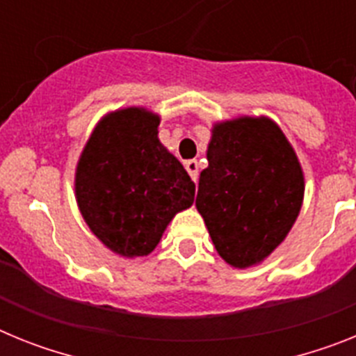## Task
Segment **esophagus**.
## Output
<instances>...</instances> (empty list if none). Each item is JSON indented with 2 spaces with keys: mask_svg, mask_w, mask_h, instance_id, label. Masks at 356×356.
<instances>
[{
  "mask_svg": "<svg viewBox=\"0 0 356 356\" xmlns=\"http://www.w3.org/2000/svg\"><path fill=\"white\" fill-rule=\"evenodd\" d=\"M185 169H187L188 176L194 180V184H197V175H200V171H197L196 160H187V162H185Z\"/></svg>",
  "mask_w": 356,
  "mask_h": 356,
  "instance_id": "1",
  "label": "esophagus"
}]
</instances>
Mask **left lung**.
Segmentation results:
<instances>
[{
	"label": "left lung",
	"instance_id": "1",
	"mask_svg": "<svg viewBox=\"0 0 356 356\" xmlns=\"http://www.w3.org/2000/svg\"><path fill=\"white\" fill-rule=\"evenodd\" d=\"M200 175L196 209L213 246L246 269L285 241L301 210L305 178L291 143L269 118L216 122Z\"/></svg>",
	"mask_w": 356,
	"mask_h": 356
}]
</instances>
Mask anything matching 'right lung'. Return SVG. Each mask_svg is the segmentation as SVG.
<instances>
[{"instance_id": "right-lung-1", "label": "right lung", "mask_w": 356, "mask_h": 356, "mask_svg": "<svg viewBox=\"0 0 356 356\" xmlns=\"http://www.w3.org/2000/svg\"><path fill=\"white\" fill-rule=\"evenodd\" d=\"M160 118L128 106L97 122L74 176L76 203L94 235L115 254L155 250L172 217L194 203L196 185L159 140Z\"/></svg>"}]
</instances>
